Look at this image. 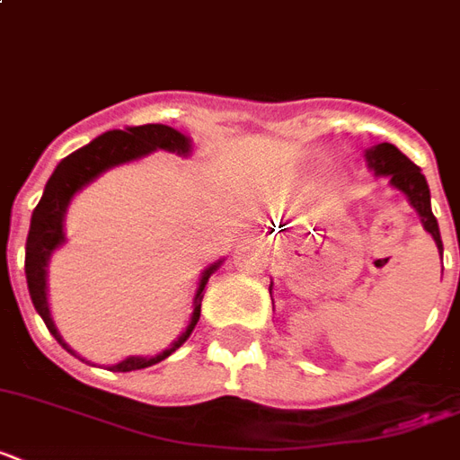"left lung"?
I'll list each match as a JSON object with an SVG mask.
<instances>
[{
  "label": "left lung",
  "mask_w": 460,
  "mask_h": 460,
  "mask_svg": "<svg viewBox=\"0 0 460 460\" xmlns=\"http://www.w3.org/2000/svg\"><path fill=\"white\" fill-rule=\"evenodd\" d=\"M365 159H367V166L375 176H386L389 179V186L401 190L406 195L411 208L418 212L422 226L428 231L429 236L435 238L437 251L442 252V236H439V224H437V217L432 215V202H429V186L425 176H422L420 166L413 164L406 155L401 153L399 147L392 146V143H379V146H372L365 150ZM270 296H272V284H270Z\"/></svg>",
  "instance_id": "left-lung-1"
}]
</instances>
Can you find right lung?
<instances>
[{
	"mask_svg": "<svg viewBox=\"0 0 460 460\" xmlns=\"http://www.w3.org/2000/svg\"><path fill=\"white\" fill-rule=\"evenodd\" d=\"M164 150V153H173L179 157H190L193 153V140L188 138L186 133L176 131L172 126L164 124H146V126H128L124 131H107L102 136H97L95 140H90L88 146H83L81 150H75L68 157H64L52 172L49 181H47L45 193L40 198L38 208L32 209L31 217V231H28V241H25V279H28V291H31L32 305L38 310V314L45 320L49 334L71 353V356L81 358L75 353L64 336L57 329L52 320V310H49V298H47V267H49V258L57 248L66 243V231H64V219H66L68 205L74 200L75 193H81L83 188L93 183L97 176H102L104 172H110L119 164H128L136 159H143L147 155ZM224 258L215 260L212 265L202 270L198 288L193 296V313L188 320L186 329L181 332L179 339L164 349L157 356H128L124 360H119L114 365H107V370L111 372H131L143 370L150 365L159 363L169 358L176 349H181L186 339L193 334L195 324L200 320V305L202 294L208 287L209 277L219 270ZM85 360V358H81ZM90 363V360H85Z\"/></svg>",
	"mask_w": 460,
	"mask_h": 460,
	"instance_id": "right-lung-1",
	"label": "right lung"
}]
</instances>
